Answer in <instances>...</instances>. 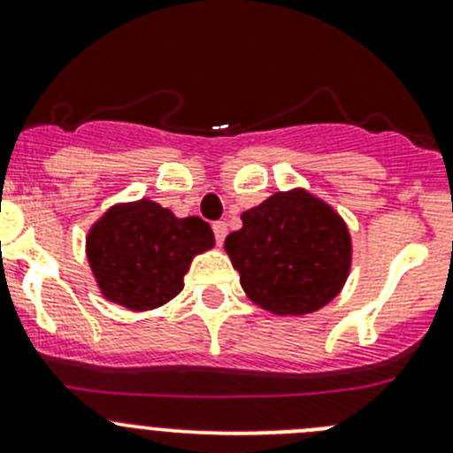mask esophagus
I'll list each match as a JSON object with an SVG mask.
<instances>
[{
    "label": "esophagus",
    "instance_id": "34e87169",
    "mask_svg": "<svg viewBox=\"0 0 453 453\" xmlns=\"http://www.w3.org/2000/svg\"><path fill=\"white\" fill-rule=\"evenodd\" d=\"M212 232H214V239H217V243L223 245V241H226V234H227L226 223H223V221L212 223Z\"/></svg>",
    "mask_w": 453,
    "mask_h": 453
}]
</instances>
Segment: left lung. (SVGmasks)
Here are the masks:
<instances>
[{"instance_id": "1", "label": "left lung", "mask_w": 453, "mask_h": 453, "mask_svg": "<svg viewBox=\"0 0 453 453\" xmlns=\"http://www.w3.org/2000/svg\"><path fill=\"white\" fill-rule=\"evenodd\" d=\"M241 221L243 227L227 234L226 252L254 304L276 315H304L340 294L353 243L331 205L294 188L245 210Z\"/></svg>"}]
</instances>
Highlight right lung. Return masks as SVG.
<instances>
[{
	"mask_svg": "<svg viewBox=\"0 0 453 453\" xmlns=\"http://www.w3.org/2000/svg\"><path fill=\"white\" fill-rule=\"evenodd\" d=\"M210 248L214 234L203 219H177L150 199L111 205L87 234V260L100 291L131 311L175 298L195 256Z\"/></svg>",
	"mask_w": 453,
	"mask_h": 453,
	"instance_id": "1",
	"label": "right lung"
}]
</instances>
